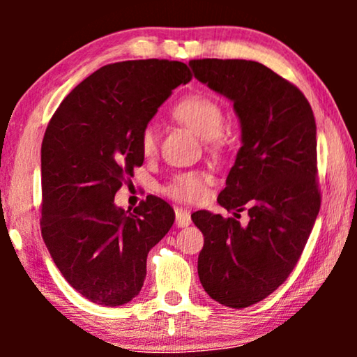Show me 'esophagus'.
Segmentation results:
<instances>
[{"label":"esophagus","mask_w":357,"mask_h":357,"mask_svg":"<svg viewBox=\"0 0 357 357\" xmlns=\"http://www.w3.org/2000/svg\"><path fill=\"white\" fill-rule=\"evenodd\" d=\"M190 222H192V216H190L187 209H182V208L175 209V226L187 227L190 226Z\"/></svg>","instance_id":"esophagus-1"}]
</instances>
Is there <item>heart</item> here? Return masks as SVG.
<instances>
[{
  "mask_svg": "<svg viewBox=\"0 0 357 357\" xmlns=\"http://www.w3.org/2000/svg\"><path fill=\"white\" fill-rule=\"evenodd\" d=\"M172 115L195 135L206 139L213 148H221L226 141L222 133L226 115L222 107L211 97L199 94L183 97L174 105ZM139 146L144 155H153L158 149V131L153 123L146 125L141 131ZM208 183L209 177L204 172H183L170 178L164 185L162 193L177 202L195 203L204 197Z\"/></svg>",
  "mask_w": 357,
  "mask_h": 357,
  "instance_id": "heart-1",
  "label": "heart"
}]
</instances>
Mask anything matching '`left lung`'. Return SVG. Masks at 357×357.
<instances>
[{
	"label": "left lung",
	"mask_w": 357,
	"mask_h": 357,
	"mask_svg": "<svg viewBox=\"0 0 357 357\" xmlns=\"http://www.w3.org/2000/svg\"><path fill=\"white\" fill-rule=\"evenodd\" d=\"M195 77L234 102L242 148L218 203L247 211L249 222L197 211L204 236L198 276L209 297L243 309L275 292L299 261L320 211L317 126L305 96L270 68L248 60L203 58Z\"/></svg>",
	"instance_id": "1"
}]
</instances>
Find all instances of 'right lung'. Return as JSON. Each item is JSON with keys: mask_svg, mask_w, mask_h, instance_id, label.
<instances>
[{"mask_svg": "<svg viewBox=\"0 0 357 357\" xmlns=\"http://www.w3.org/2000/svg\"><path fill=\"white\" fill-rule=\"evenodd\" d=\"M192 81L182 61L133 60L92 73L65 97L42 141V237L65 280L99 305L139 294L148 253L175 213L158 197L133 213L115 193L143 165L139 136L172 89Z\"/></svg>", "mask_w": 357, "mask_h": 357, "instance_id": "add662e5", "label": "right lung"}]
</instances>
